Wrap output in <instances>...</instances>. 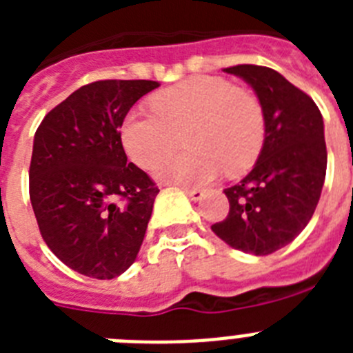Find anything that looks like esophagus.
<instances>
[{
    "instance_id": "1",
    "label": "esophagus",
    "mask_w": 353,
    "mask_h": 353,
    "mask_svg": "<svg viewBox=\"0 0 353 353\" xmlns=\"http://www.w3.org/2000/svg\"><path fill=\"white\" fill-rule=\"evenodd\" d=\"M183 191H185V194L189 196V198H191L192 201H198V199L203 198V194H205V192L201 191V189H187V187H185Z\"/></svg>"
}]
</instances>
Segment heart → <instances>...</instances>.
I'll list each match as a JSON object with an SVG mask.
<instances>
[{
    "mask_svg": "<svg viewBox=\"0 0 353 353\" xmlns=\"http://www.w3.org/2000/svg\"><path fill=\"white\" fill-rule=\"evenodd\" d=\"M152 111H130L120 138L139 168H150L184 132L183 154L155 163L161 182L201 185L221 171L236 174L256 161L265 139V114L254 93L224 77L194 76L152 97Z\"/></svg>",
    "mask_w": 353,
    "mask_h": 353,
    "instance_id": "1",
    "label": "heart"
}]
</instances>
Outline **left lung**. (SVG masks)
<instances>
[{
	"label": "left lung",
	"mask_w": 353,
	"mask_h": 353,
	"mask_svg": "<svg viewBox=\"0 0 353 353\" xmlns=\"http://www.w3.org/2000/svg\"><path fill=\"white\" fill-rule=\"evenodd\" d=\"M224 72L254 90L265 114V139L251 173L224 189L230 212L212 232L230 248L265 256L307 226L327 171L323 118L310 95L279 72L235 65Z\"/></svg>",
	"instance_id": "1"
}]
</instances>
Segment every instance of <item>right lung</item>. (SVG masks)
<instances>
[{"label": "right lung", "instance_id": "obj_1", "mask_svg": "<svg viewBox=\"0 0 353 353\" xmlns=\"http://www.w3.org/2000/svg\"><path fill=\"white\" fill-rule=\"evenodd\" d=\"M157 81H95L51 109L33 139L30 199L48 248L72 270L113 279L136 261L159 187L127 162L120 127Z\"/></svg>", "mask_w": 353, "mask_h": 353}]
</instances>
